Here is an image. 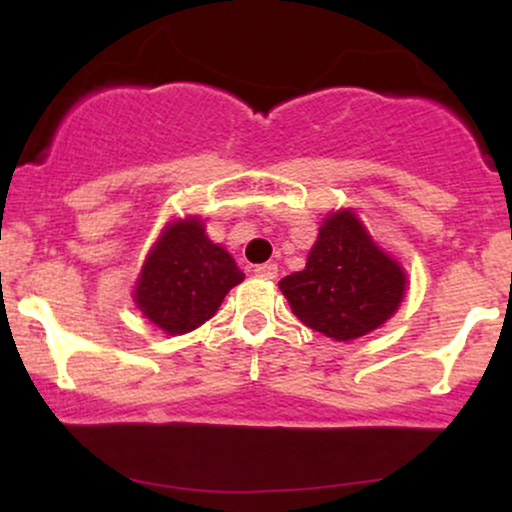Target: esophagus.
Wrapping results in <instances>:
<instances>
[{"mask_svg": "<svg viewBox=\"0 0 512 512\" xmlns=\"http://www.w3.org/2000/svg\"><path fill=\"white\" fill-rule=\"evenodd\" d=\"M255 274L260 276V279H276V274H279V267H276V264H272V262L257 264Z\"/></svg>", "mask_w": 512, "mask_h": 512, "instance_id": "34e87169", "label": "esophagus"}]
</instances>
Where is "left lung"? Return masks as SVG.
<instances>
[{"label":"left lung","mask_w":512,"mask_h":512,"mask_svg":"<svg viewBox=\"0 0 512 512\" xmlns=\"http://www.w3.org/2000/svg\"><path fill=\"white\" fill-rule=\"evenodd\" d=\"M279 289L305 327L351 342L397 313L407 272L375 243L354 209H339L322 219L305 269L284 276Z\"/></svg>","instance_id":"1"}]
</instances>
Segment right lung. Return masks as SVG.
I'll return each mask as SVG.
<instances>
[{
	"label": "right lung",
	"instance_id": "obj_1",
	"mask_svg": "<svg viewBox=\"0 0 512 512\" xmlns=\"http://www.w3.org/2000/svg\"><path fill=\"white\" fill-rule=\"evenodd\" d=\"M245 279L231 252L209 240L199 216L168 221L134 284V303L158 330L185 334L216 315L226 293Z\"/></svg>",
	"mask_w": 512,
	"mask_h": 512
}]
</instances>
